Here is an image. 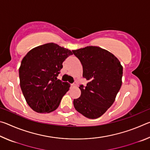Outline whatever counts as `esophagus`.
I'll return each instance as SVG.
<instances>
[{"label":"esophagus","mask_w":150,"mask_h":150,"mask_svg":"<svg viewBox=\"0 0 150 150\" xmlns=\"http://www.w3.org/2000/svg\"><path fill=\"white\" fill-rule=\"evenodd\" d=\"M76 85H77V82H74L71 84V87H75Z\"/></svg>","instance_id":"esophagus-1"}]
</instances>
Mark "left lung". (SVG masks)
Segmentation results:
<instances>
[{
  "label": "left lung",
  "mask_w": 150,
  "mask_h": 150,
  "mask_svg": "<svg viewBox=\"0 0 150 150\" xmlns=\"http://www.w3.org/2000/svg\"><path fill=\"white\" fill-rule=\"evenodd\" d=\"M83 65L87 85H80L81 95L73 100L76 110L85 117L97 118L115 102L122 85L123 67L115 55L96 46L72 50Z\"/></svg>",
  "instance_id": "obj_1"
}]
</instances>
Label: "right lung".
<instances>
[{
	"label": "right lung",
	"instance_id": "add662e5",
	"mask_svg": "<svg viewBox=\"0 0 150 150\" xmlns=\"http://www.w3.org/2000/svg\"><path fill=\"white\" fill-rule=\"evenodd\" d=\"M71 51L54 43L33 48L19 68L20 88L28 105L39 113L51 112L59 106L70 84L57 79L62 63Z\"/></svg>",
	"mask_w": 150,
	"mask_h": 150
}]
</instances>
